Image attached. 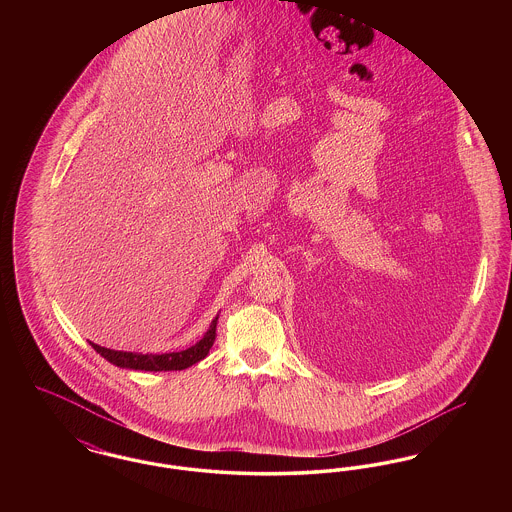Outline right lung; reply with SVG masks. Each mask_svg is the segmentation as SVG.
<instances>
[{"label":"right lung","instance_id":"1","mask_svg":"<svg viewBox=\"0 0 512 512\" xmlns=\"http://www.w3.org/2000/svg\"><path fill=\"white\" fill-rule=\"evenodd\" d=\"M217 320L215 318L211 322V328L207 330V334L197 341L192 347L184 349V351H174V353H163V355H153V353H126V351H115V349H107L90 341V345L98 351L103 359H107L113 365L121 366V368H132V370H149V372H161V370H184L188 366L199 363L201 359L207 357L209 349L213 347L215 338H217Z\"/></svg>","mask_w":512,"mask_h":512}]
</instances>
